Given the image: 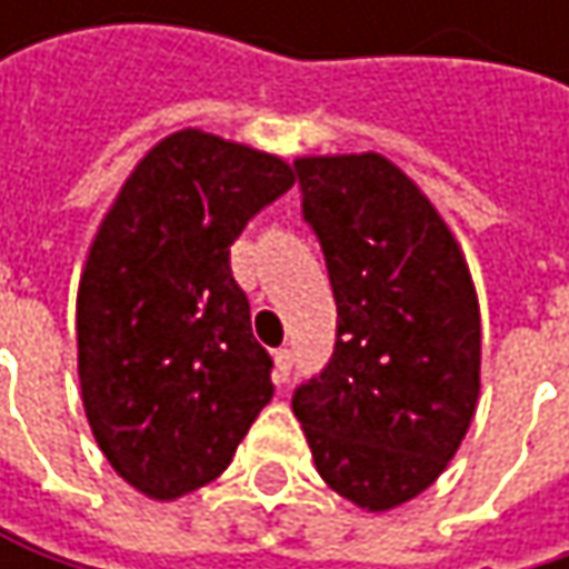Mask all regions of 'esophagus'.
Wrapping results in <instances>:
<instances>
[{
  "mask_svg": "<svg viewBox=\"0 0 569 569\" xmlns=\"http://www.w3.org/2000/svg\"><path fill=\"white\" fill-rule=\"evenodd\" d=\"M273 359H277V382H286L289 379V372H292V349H277L273 352Z\"/></svg>",
  "mask_w": 569,
  "mask_h": 569,
  "instance_id": "obj_1",
  "label": "esophagus"
}]
</instances>
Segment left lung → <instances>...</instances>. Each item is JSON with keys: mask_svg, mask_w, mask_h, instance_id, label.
<instances>
[{"mask_svg": "<svg viewBox=\"0 0 569 569\" xmlns=\"http://www.w3.org/2000/svg\"><path fill=\"white\" fill-rule=\"evenodd\" d=\"M332 299L336 349L296 386L316 471L389 511L455 458L478 401L481 316L471 273L428 197L379 154L292 164Z\"/></svg>", "mask_w": 569, "mask_h": 569, "instance_id": "1", "label": "left lung"}]
</instances>
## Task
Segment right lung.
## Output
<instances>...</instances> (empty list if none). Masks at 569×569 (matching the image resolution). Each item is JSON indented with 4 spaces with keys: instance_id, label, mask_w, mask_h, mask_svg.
<instances>
[{
    "instance_id": "right-lung-1",
    "label": "right lung",
    "mask_w": 569,
    "mask_h": 569,
    "mask_svg": "<svg viewBox=\"0 0 569 569\" xmlns=\"http://www.w3.org/2000/svg\"><path fill=\"white\" fill-rule=\"evenodd\" d=\"M292 187L280 158L164 138L121 187L78 286V379L94 441L148 498L210 485L273 398L230 247Z\"/></svg>"
}]
</instances>
